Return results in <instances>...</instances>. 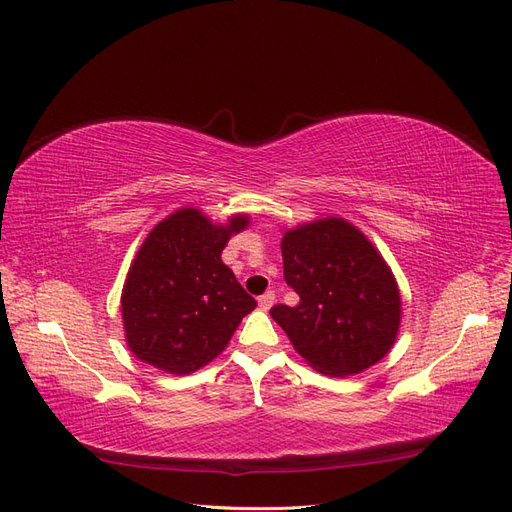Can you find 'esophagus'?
I'll list each match as a JSON object with an SVG mask.
<instances>
[{
    "label": "esophagus",
    "instance_id": "obj_1",
    "mask_svg": "<svg viewBox=\"0 0 512 512\" xmlns=\"http://www.w3.org/2000/svg\"><path fill=\"white\" fill-rule=\"evenodd\" d=\"M274 299H276V293L274 291H266V293L259 297V308L261 310H270L274 306Z\"/></svg>",
    "mask_w": 512,
    "mask_h": 512
}]
</instances>
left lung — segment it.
Returning a JSON list of instances; mask_svg holds the SVG:
<instances>
[{"instance_id":"8db88e82","label":"left lung","mask_w":512,"mask_h":512,"mask_svg":"<svg viewBox=\"0 0 512 512\" xmlns=\"http://www.w3.org/2000/svg\"><path fill=\"white\" fill-rule=\"evenodd\" d=\"M295 308L272 318L295 350L325 375H354L388 354L401 323V295L375 246L344 219H320L282 238Z\"/></svg>"}]
</instances>
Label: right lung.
<instances>
[{
    "label": "right lung",
    "instance_id": "right-lung-1",
    "mask_svg": "<svg viewBox=\"0 0 512 512\" xmlns=\"http://www.w3.org/2000/svg\"><path fill=\"white\" fill-rule=\"evenodd\" d=\"M236 215L213 225L198 208H181L149 232L122 293L126 342L141 361L168 373H194L223 352L257 301L221 261Z\"/></svg>",
    "mask_w": 512,
    "mask_h": 512
}]
</instances>
